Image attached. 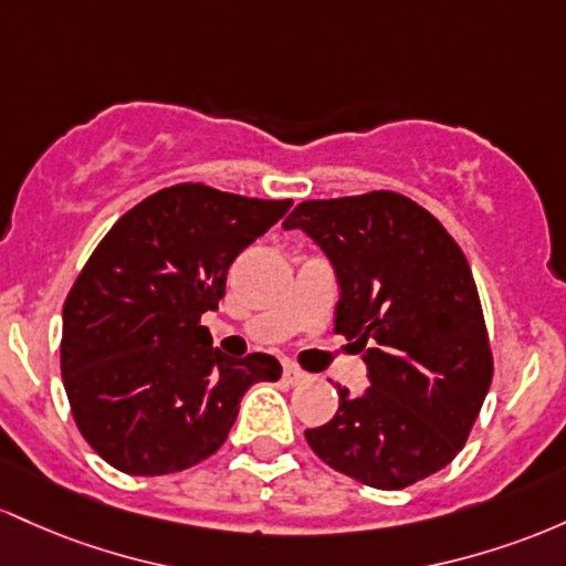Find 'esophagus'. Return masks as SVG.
Instances as JSON below:
<instances>
[{
	"label": "esophagus",
	"mask_w": 566,
	"mask_h": 566,
	"mask_svg": "<svg viewBox=\"0 0 566 566\" xmlns=\"http://www.w3.org/2000/svg\"><path fill=\"white\" fill-rule=\"evenodd\" d=\"M283 382L285 385H302V382H307V374H304L302 368H296L294 364H285L283 366Z\"/></svg>",
	"instance_id": "34e87169"
}]
</instances>
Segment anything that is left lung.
Here are the masks:
<instances>
[{"label":"left lung","mask_w":566,"mask_h":566,"mask_svg":"<svg viewBox=\"0 0 566 566\" xmlns=\"http://www.w3.org/2000/svg\"><path fill=\"white\" fill-rule=\"evenodd\" d=\"M321 245L336 272L334 332L368 368L339 387L334 420L304 430L334 471L403 489L465 447L489 385L492 350L465 253L433 213L398 192L307 200L283 221Z\"/></svg>","instance_id":"left-lung-1"}]
</instances>
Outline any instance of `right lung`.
<instances>
[{"instance_id":"right-lung-1","label":"right lung","mask_w":566,"mask_h":566,"mask_svg":"<svg viewBox=\"0 0 566 566\" xmlns=\"http://www.w3.org/2000/svg\"><path fill=\"white\" fill-rule=\"evenodd\" d=\"M291 200L176 184L106 232L63 302L61 374L74 422L117 471L198 465L230 436L251 385L281 379L272 355L230 358L200 326L227 270Z\"/></svg>"}]
</instances>
